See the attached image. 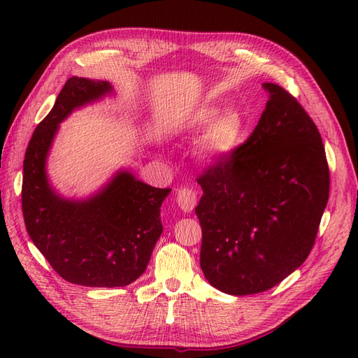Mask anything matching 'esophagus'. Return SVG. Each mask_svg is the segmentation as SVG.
I'll return each instance as SVG.
<instances>
[{
	"label": "esophagus",
	"mask_w": 358,
	"mask_h": 358,
	"mask_svg": "<svg viewBox=\"0 0 358 358\" xmlns=\"http://www.w3.org/2000/svg\"><path fill=\"white\" fill-rule=\"evenodd\" d=\"M177 203L181 208V210L185 212H192L194 208L196 206V194L192 191V189L183 187L177 192Z\"/></svg>",
	"instance_id": "obj_1"
}]
</instances>
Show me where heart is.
Instances as JSON below:
<instances>
[{"label": "heart", "instance_id": "1", "mask_svg": "<svg viewBox=\"0 0 358 358\" xmlns=\"http://www.w3.org/2000/svg\"><path fill=\"white\" fill-rule=\"evenodd\" d=\"M186 127L192 132L208 127L201 141V152L209 159L232 157L246 138V118L234 108L218 113V106H203L187 118Z\"/></svg>", "mask_w": 358, "mask_h": 358}]
</instances>
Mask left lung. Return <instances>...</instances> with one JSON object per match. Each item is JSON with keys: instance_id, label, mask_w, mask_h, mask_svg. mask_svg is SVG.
<instances>
[{"instance_id": "8db88e82", "label": "left lung", "mask_w": 358, "mask_h": 358, "mask_svg": "<svg viewBox=\"0 0 358 358\" xmlns=\"http://www.w3.org/2000/svg\"><path fill=\"white\" fill-rule=\"evenodd\" d=\"M248 141L199 178L200 266L218 291L264 292L305 263L329 199L322 135L273 83Z\"/></svg>"}]
</instances>
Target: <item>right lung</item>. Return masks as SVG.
Instances as JSON below:
<instances>
[{
  "mask_svg": "<svg viewBox=\"0 0 358 358\" xmlns=\"http://www.w3.org/2000/svg\"><path fill=\"white\" fill-rule=\"evenodd\" d=\"M113 95L109 81L72 77L36 126L22 164V215L34 245L59 277L90 287L131 285L146 271L163 232L158 189L118 169L96 192L69 199L52 186L48 157L59 123L73 110Z\"/></svg>",
  "mask_w": 358,
  "mask_h": 358,
  "instance_id": "right-lung-1",
  "label": "right lung"
}]
</instances>
